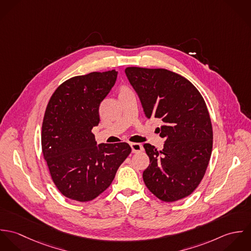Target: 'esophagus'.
I'll use <instances>...</instances> for the list:
<instances>
[{
  "label": "esophagus",
  "instance_id": "esophagus-1",
  "mask_svg": "<svg viewBox=\"0 0 251 251\" xmlns=\"http://www.w3.org/2000/svg\"><path fill=\"white\" fill-rule=\"evenodd\" d=\"M131 147V151L132 152H140L143 151V146L139 143H131L130 144Z\"/></svg>",
  "mask_w": 251,
  "mask_h": 251
}]
</instances>
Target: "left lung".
<instances>
[{"label":"left lung","instance_id":"obj_1","mask_svg":"<svg viewBox=\"0 0 251 251\" xmlns=\"http://www.w3.org/2000/svg\"><path fill=\"white\" fill-rule=\"evenodd\" d=\"M148 119L156 118L165 138L162 151L144 144L150 165L143 172L149 190L164 202L191 194L203 179L213 149V127L205 100L184 77L164 69L126 68Z\"/></svg>","mask_w":251,"mask_h":251}]
</instances>
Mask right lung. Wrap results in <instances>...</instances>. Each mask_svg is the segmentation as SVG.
<instances>
[{
    "instance_id": "1",
    "label": "right lung",
    "mask_w": 251,
    "mask_h": 251,
    "mask_svg": "<svg viewBox=\"0 0 251 251\" xmlns=\"http://www.w3.org/2000/svg\"><path fill=\"white\" fill-rule=\"evenodd\" d=\"M117 75L113 70L72 77L57 88L46 107L43 156L55 185L72 200L87 202L102 193L131 151L127 143L98 146L92 133Z\"/></svg>"
}]
</instances>
